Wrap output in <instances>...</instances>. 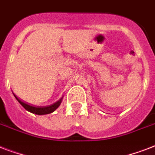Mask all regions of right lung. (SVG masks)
Wrapping results in <instances>:
<instances>
[{"label": "right lung", "mask_w": 155, "mask_h": 155, "mask_svg": "<svg viewBox=\"0 0 155 155\" xmlns=\"http://www.w3.org/2000/svg\"><path fill=\"white\" fill-rule=\"evenodd\" d=\"M14 97H16V99L18 100V101L21 104V105L24 107V108L26 109L27 111L30 112V113H35V114H38V115H44V114H49V113H53L54 111L55 110L56 108H58V106L60 105L61 102H62V98L60 100H58V101L56 102V103L53 104L51 105L47 106V107H34V106L29 105L27 104L24 103V102L21 101L20 100L18 99V97H16L15 95H14Z\"/></svg>", "instance_id": "right-lung-1"}]
</instances>
